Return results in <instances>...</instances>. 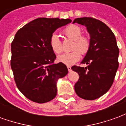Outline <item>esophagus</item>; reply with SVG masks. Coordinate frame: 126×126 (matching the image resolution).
Listing matches in <instances>:
<instances>
[{
  "instance_id": "1",
  "label": "esophagus",
  "mask_w": 126,
  "mask_h": 126,
  "mask_svg": "<svg viewBox=\"0 0 126 126\" xmlns=\"http://www.w3.org/2000/svg\"><path fill=\"white\" fill-rule=\"evenodd\" d=\"M67 69H68V71H71V67L70 66H67Z\"/></svg>"
}]
</instances>
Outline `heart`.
I'll use <instances>...</instances> for the list:
<instances>
[{
  "mask_svg": "<svg viewBox=\"0 0 126 126\" xmlns=\"http://www.w3.org/2000/svg\"><path fill=\"white\" fill-rule=\"evenodd\" d=\"M63 33L69 39L74 40L71 49L73 51L66 52L59 55L57 59L59 62L67 65H71L79 60L82 55H86L90 49V38L86 36L82 35V32L79 26L71 25L67 27ZM50 45L52 51L56 54H59L63 51V44L57 34L53 33L50 38Z\"/></svg>",
  "mask_w": 126,
  "mask_h": 126,
  "instance_id": "obj_1",
  "label": "heart"
}]
</instances>
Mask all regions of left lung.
Listing matches in <instances>:
<instances>
[{"label": "left lung", "instance_id": "left-lung-1", "mask_svg": "<svg viewBox=\"0 0 126 126\" xmlns=\"http://www.w3.org/2000/svg\"><path fill=\"white\" fill-rule=\"evenodd\" d=\"M86 27L90 35V47L81 63L86 67L74 65L79 74L74 88L77 95L85 100H94L105 94L113 84L119 67V48L111 30L101 21L93 17L75 19Z\"/></svg>", "mask_w": 126, "mask_h": 126}]
</instances>
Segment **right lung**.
<instances>
[{
  "mask_svg": "<svg viewBox=\"0 0 126 126\" xmlns=\"http://www.w3.org/2000/svg\"><path fill=\"white\" fill-rule=\"evenodd\" d=\"M69 19L38 18L19 29L11 43V66L18 89L38 103L52 100L58 79L68 73L63 63L55 64L56 55L50 38L57 29L71 23Z\"/></svg>",
  "mask_w": 126,
  "mask_h": 126,
  "instance_id": "1",
  "label": "right lung"
}]
</instances>
